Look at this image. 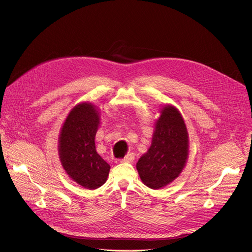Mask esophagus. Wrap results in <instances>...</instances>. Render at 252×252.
<instances>
[{"label": "esophagus", "instance_id": "esophagus-1", "mask_svg": "<svg viewBox=\"0 0 252 252\" xmlns=\"http://www.w3.org/2000/svg\"><path fill=\"white\" fill-rule=\"evenodd\" d=\"M134 159H135V155L133 153H129V154L126 155L123 158V159H121V162H127V163H129V162H133Z\"/></svg>", "mask_w": 252, "mask_h": 252}]
</instances>
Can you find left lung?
I'll return each instance as SVG.
<instances>
[{
	"label": "left lung",
	"instance_id": "obj_1",
	"mask_svg": "<svg viewBox=\"0 0 252 252\" xmlns=\"http://www.w3.org/2000/svg\"><path fill=\"white\" fill-rule=\"evenodd\" d=\"M189 137L186 125L175 106L166 105L155 123L152 143L137 163L142 182L160 189L179 177L186 165Z\"/></svg>",
	"mask_w": 252,
	"mask_h": 252
}]
</instances>
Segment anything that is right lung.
Segmentation results:
<instances>
[{"instance_id":"1","label":"right lung","mask_w":252,"mask_h":252,"mask_svg":"<svg viewBox=\"0 0 252 252\" xmlns=\"http://www.w3.org/2000/svg\"><path fill=\"white\" fill-rule=\"evenodd\" d=\"M99 125L98 108L84 102L71 109L59 136V158L63 168L74 182L89 190L101 187L110 170V165L96 151Z\"/></svg>"}]
</instances>
